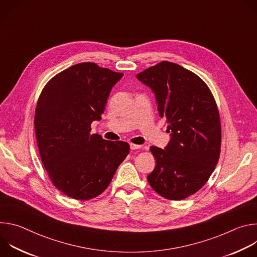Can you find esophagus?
Masks as SVG:
<instances>
[{"label":"esophagus","mask_w":257,"mask_h":257,"mask_svg":"<svg viewBox=\"0 0 257 257\" xmlns=\"http://www.w3.org/2000/svg\"><path fill=\"white\" fill-rule=\"evenodd\" d=\"M140 148H141V145L134 144V143H130V149H131L132 151H136V150H138V149H140Z\"/></svg>","instance_id":"obj_1"}]
</instances>
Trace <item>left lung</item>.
<instances>
[{"instance_id":"1","label":"left lung","mask_w":257,"mask_h":257,"mask_svg":"<svg viewBox=\"0 0 257 257\" xmlns=\"http://www.w3.org/2000/svg\"><path fill=\"white\" fill-rule=\"evenodd\" d=\"M156 95L171 139L165 150L152 146L157 166L148 176L152 188L171 200L197 192L213 172L221 153V120L207 85L182 66L161 62L136 75Z\"/></svg>"}]
</instances>
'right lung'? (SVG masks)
Wrapping results in <instances>:
<instances>
[{"label":"right lung","instance_id":"obj_1","mask_svg":"<svg viewBox=\"0 0 257 257\" xmlns=\"http://www.w3.org/2000/svg\"><path fill=\"white\" fill-rule=\"evenodd\" d=\"M122 73L86 62L53 77L43 89L34 115L35 136L45 169L56 188L77 200L102 193L129 154L124 141L90 134Z\"/></svg>","mask_w":257,"mask_h":257}]
</instances>
